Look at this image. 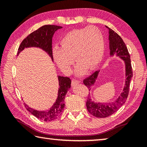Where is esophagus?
Instances as JSON below:
<instances>
[{"label":"esophagus","mask_w":147,"mask_h":147,"mask_svg":"<svg viewBox=\"0 0 147 147\" xmlns=\"http://www.w3.org/2000/svg\"><path fill=\"white\" fill-rule=\"evenodd\" d=\"M80 83V81L78 80H76V79H72L71 80V85L72 86H74L76 85V84H78Z\"/></svg>","instance_id":"obj_1"}]
</instances>
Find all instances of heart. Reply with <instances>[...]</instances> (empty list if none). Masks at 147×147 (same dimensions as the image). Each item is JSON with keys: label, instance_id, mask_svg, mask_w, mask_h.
Segmentation results:
<instances>
[{"label": "heart", "instance_id": "heart-1", "mask_svg": "<svg viewBox=\"0 0 147 147\" xmlns=\"http://www.w3.org/2000/svg\"><path fill=\"white\" fill-rule=\"evenodd\" d=\"M104 53L103 35L96 26L74 29L60 41V47L53 51L54 61L64 73L71 71L74 58L78 64L76 73L82 74L87 69L94 70L102 61Z\"/></svg>", "mask_w": 147, "mask_h": 147}]
</instances>
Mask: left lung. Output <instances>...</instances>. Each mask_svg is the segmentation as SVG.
I'll list each match as a JSON object with an SVG mask.
<instances>
[{
	"mask_svg": "<svg viewBox=\"0 0 147 147\" xmlns=\"http://www.w3.org/2000/svg\"><path fill=\"white\" fill-rule=\"evenodd\" d=\"M107 27V26H106ZM108 28V27H107ZM109 29V49L111 55L119 56L123 59L126 63V82L123 93L117 99L111 103H94L91 100L89 94L86 102L87 109L89 113L93 116L98 118H104L112 115L116 112L125 102L128 96L129 88L131 79L133 76V71L131 68L130 56L129 54L127 47L121 36L114 32L112 29ZM98 71H95L88 78L84 80L83 83L90 90L92 85H93L96 78H97Z\"/></svg>",
	"mask_w": 147,
	"mask_h": 147,
	"instance_id": "8db88e82",
	"label": "left lung"
}]
</instances>
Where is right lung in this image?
Returning a JSON list of instances; mask_svg holds the SVG:
<instances>
[{
  "label": "right lung",
  "mask_w": 147,
  "mask_h": 147,
  "mask_svg": "<svg viewBox=\"0 0 147 147\" xmlns=\"http://www.w3.org/2000/svg\"><path fill=\"white\" fill-rule=\"evenodd\" d=\"M61 26L47 24L42 26L24 38L20 44L18 49V54L20 52L25 48L30 47H40L50 55L53 59V49H52V39L53 34L58 29L61 28ZM59 90L58 98L52 108L47 111H39L35 110L24 104V107L32 115L40 120L45 122L51 121L56 119L61 115L65 106L64 100L68 89L71 88V80L68 77L58 76Z\"/></svg>",
  "instance_id": "add662e5"
}]
</instances>
